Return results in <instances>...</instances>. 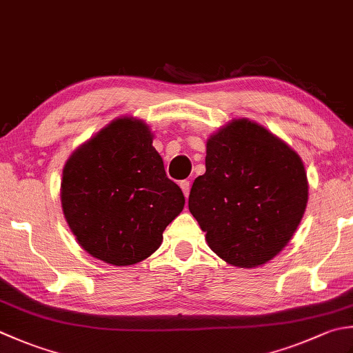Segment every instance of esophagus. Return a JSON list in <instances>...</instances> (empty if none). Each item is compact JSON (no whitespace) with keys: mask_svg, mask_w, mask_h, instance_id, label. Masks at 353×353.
<instances>
[{"mask_svg":"<svg viewBox=\"0 0 353 353\" xmlns=\"http://www.w3.org/2000/svg\"><path fill=\"white\" fill-rule=\"evenodd\" d=\"M181 188H182V191H183L185 197L188 199V196H190V190H191V182H190V181H182V182H181Z\"/></svg>","mask_w":353,"mask_h":353,"instance_id":"34e87169","label":"esophagus"}]
</instances>
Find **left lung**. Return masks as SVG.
I'll return each instance as SVG.
<instances>
[{"label": "left lung", "instance_id": "1", "mask_svg": "<svg viewBox=\"0 0 353 353\" xmlns=\"http://www.w3.org/2000/svg\"><path fill=\"white\" fill-rule=\"evenodd\" d=\"M205 165L188 206L210 248L234 266L266 263L288 245L306 210L300 156L266 128L239 119L211 136Z\"/></svg>", "mask_w": 353, "mask_h": 353}]
</instances>
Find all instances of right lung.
Here are the masks:
<instances>
[{
  "label": "right lung",
  "instance_id": "right-lung-1",
  "mask_svg": "<svg viewBox=\"0 0 353 353\" xmlns=\"http://www.w3.org/2000/svg\"><path fill=\"white\" fill-rule=\"evenodd\" d=\"M67 223L79 245L105 263L134 265L162 243L183 210L153 136L141 121L117 119L68 159L61 183Z\"/></svg>",
  "mask_w": 353,
  "mask_h": 353
}]
</instances>
